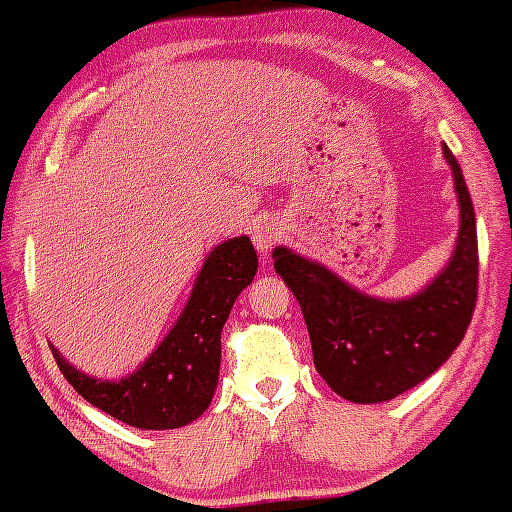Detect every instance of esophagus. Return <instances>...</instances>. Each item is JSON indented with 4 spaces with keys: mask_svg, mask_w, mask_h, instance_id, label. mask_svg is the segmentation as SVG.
<instances>
[{
    "mask_svg": "<svg viewBox=\"0 0 512 512\" xmlns=\"http://www.w3.org/2000/svg\"><path fill=\"white\" fill-rule=\"evenodd\" d=\"M251 239H254L256 249L261 251L263 256H268L270 249H273L275 244H280L282 227L277 225L275 220H261V223H256L254 230H251Z\"/></svg>",
    "mask_w": 512,
    "mask_h": 512,
    "instance_id": "esophagus-1",
    "label": "esophagus"
}]
</instances>
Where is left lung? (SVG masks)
<instances>
[{
	"label": "left lung",
	"instance_id": "obj_1",
	"mask_svg": "<svg viewBox=\"0 0 512 512\" xmlns=\"http://www.w3.org/2000/svg\"><path fill=\"white\" fill-rule=\"evenodd\" d=\"M460 206L453 256L410 299L384 301L358 292L320 263L277 246L275 273L299 301L313 363L330 389L353 403H382L413 389L449 361L477 301L475 208L456 156L444 144Z\"/></svg>",
	"mask_w": 512,
	"mask_h": 512
}]
</instances>
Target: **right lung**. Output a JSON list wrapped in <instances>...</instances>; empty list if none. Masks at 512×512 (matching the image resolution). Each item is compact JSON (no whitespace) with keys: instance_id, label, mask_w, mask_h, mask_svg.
Here are the masks:
<instances>
[{"instance_id":"obj_1","label":"right lung","mask_w":512,"mask_h":512,"mask_svg":"<svg viewBox=\"0 0 512 512\" xmlns=\"http://www.w3.org/2000/svg\"><path fill=\"white\" fill-rule=\"evenodd\" d=\"M258 256L249 237L218 244L206 256L185 311L132 375L94 380L52 346L56 365L85 401L140 430H175L197 420L213 399L220 370V332L232 304L251 285Z\"/></svg>"}]
</instances>
